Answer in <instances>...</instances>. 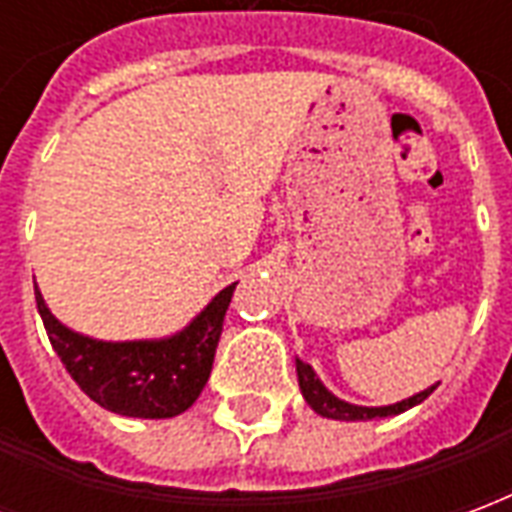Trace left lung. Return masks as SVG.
<instances>
[{"mask_svg": "<svg viewBox=\"0 0 512 512\" xmlns=\"http://www.w3.org/2000/svg\"><path fill=\"white\" fill-rule=\"evenodd\" d=\"M296 376H299V389L304 400L310 403V408L315 414H321L326 419H345V422H359V419H378V417H395L406 408H414L417 403H422L425 397L436 389V384L422 389L417 395L406 397L400 403H392V406H356V403H348V400H340L337 395H332L323 381L318 378V373L312 370L307 362L296 359Z\"/></svg>", "mask_w": 512, "mask_h": 512, "instance_id": "8db88e82", "label": "left lung"}]
</instances>
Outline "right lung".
I'll return each instance as SVG.
<instances>
[{"mask_svg": "<svg viewBox=\"0 0 512 512\" xmlns=\"http://www.w3.org/2000/svg\"><path fill=\"white\" fill-rule=\"evenodd\" d=\"M238 282L219 290L180 332L158 340H95L60 323L35 285L38 312L65 370L84 395L123 417L169 419L200 397L211 376L224 312Z\"/></svg>", "mask_w": 512, "mask_h": 512, "instance_id": "add662e5", "label": "right lung"}]
</instances>
